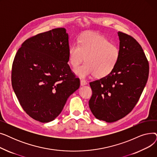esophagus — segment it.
<instances>
[{"instance_id": "esophagus-1", "label": "esophagus", "mask_w": 157, "mask_h": 157, "mask_svg": "<svg viewBox=\"0 0 157 157\" xmlns=\"http://www.w3.org/2000/svg\"><path fill=\"white\" fill-rule=\"evenodd\" d=\"M80 83H81V86H84V85H86L88 84L87 82L85 80H84V79H81Z\"/></svg>"}]
</instances>
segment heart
Instances as JSON below:
<instances>
[{"instance_id":"heart-1","label":"heart","mask_w":157,"mask_h":157,"mask_svg":"<svg viewBox=\"0 0 157 157\" xmlns=\"http://www.w3.org/2000/svg\"><path fill=\"white\" fill-rule=\"evenodd\" d=\"M120 57L118 47L96 32L82 35L78 43L70 47L68 53L69 63L73 67H76L85 59L83 65L74 69V72L81 78L92 74L97 78L109 75L117 66Z\"/></svg>"}]
</instances>
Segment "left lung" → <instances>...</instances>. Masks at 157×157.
I'll return each mask as SVG.
<instances>
[{
    "label": "left lung",
    "mask_w": 157,
    "mask_h": 157,
    "mask_svg": "<svg viewBox=\"0 0 157 157\" xmlns=\"http://www.w3.org/2000/svg\"><path fill=\"white\" fill-rule=\"evenodd\" d=\"M120 57L109 75L90 83L89 107L95 117L111 123L125 117L137 103L147 83L149 63L141 46L118 32Z\"/></svg>",
    "instance_id": "left-lung-1"
}]
</instances>
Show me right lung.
Here are the masks:
<instances>
[{"label": "right lung", "instance_id": "1", "mask_svg": "<svg viewBox=\"0 0 157 157\" xmlns=\"http://www.w3.org/2000/svg\"><path fill=\"white\" fill-rule=\"evenodd\" d=\"M69 36L57 28L25 40L13 62L11 83L22 108L29 117L48 123L60 114L80 80L67 62Z\"/></svg>", "mask_w": 157, "mask_h": 157}]
</instances>
